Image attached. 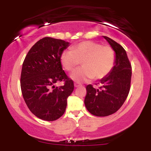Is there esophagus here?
<instances>
[{
  "label": "esophagus",
  "mask_w": 151,
  "mask_h": 151,
  "mask_svg": "<svg viewBox=\"0 0 151 151\" xmlns=\"http://www.w3.org/2000/svg\"><path fill=\"white\" fill-rule=\"evenodd\" d=\"M81 85V84H79V83H78V82L74 83V86H75V87H79V86H80Z\"/></svg>",
  "instance_id": "1"
}]
</instances>
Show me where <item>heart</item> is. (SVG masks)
I'll use <instances>...</instances> for the list:
<instances>
[{"label": "heart", "mask_w": 151, "mask_h": 151, "mask_svg": "<svg viewBox=\"0 0 151 151\" xmlns=\"http://www.w3.org/2000/svg\"><path fill=\"white\" fill-rule=\"evenodd\" d=\"M60 61L62 67L72 72L81 64L83 67L75 70L71 78L76 81L89 79H101L110 73L115 62L113 49L93 41H85L72 47V50L62 53Z\"/></svg>", "instance_id": "b5f03b06"}]
</instances>
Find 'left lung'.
I'll use <instances>...</instances> for the list:
<instances>
[{"mask_svg":"<svg viewBox=\"0 0 151 151\" xmlns=\"http://www.w3.org/2000/svg\"><path fill=\"white\" fill-rule=\"evenodd\" d=\"M104 37L115 51L116 60L109 75L98 83L99 88L96 89L92 84L86 87L84 104L89 113L96 116L111 115L122 106L129 95L132 74V67L124 48L111 38Z\"/></svg>","mask_w":151,"mask_h":151,"instance_id":"obj_1","label":"left lung"}]
</instances>
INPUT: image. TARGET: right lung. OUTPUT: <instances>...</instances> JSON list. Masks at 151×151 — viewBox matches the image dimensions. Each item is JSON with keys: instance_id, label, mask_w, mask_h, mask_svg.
<instances>
[{"instance_id": "right-lung-1", "label": "right lung", "mask_w": 151, "mask_h": 151, "mask_svg": "<svg viewBox=\"0 0 151 151\" xmlns=\"http://www.w3.org/2000/svg\"><path fill=\"white\" fill-rule=\"evenodd\" d=\"M69 44L62 40L42 38L31 47L22 63V96L30 111L44 121H55L63 115L74 90V81L62 70L60 61ZM60 81L64 86H54Z\"/></svg>"}]
</instances>
